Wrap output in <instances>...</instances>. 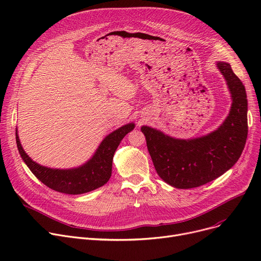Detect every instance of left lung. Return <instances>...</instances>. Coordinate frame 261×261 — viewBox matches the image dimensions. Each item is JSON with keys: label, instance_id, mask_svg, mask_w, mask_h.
I'll return each mask as SVG.
<instances>
[{"label": "left lung", "instance_id": "8db88e82", "mask_svg": "<svg viewBox=\"0 0 261 261\" xmlns=\"http://www.w3.org/2000/svg\"><path fill=\"white\" fill-rule=\"evenodd\" d=\"M231 94L230 112L218 130L195 140H175L142 127L147 148L161 179L188 189L206 184L235 165L248 138V99L241 80L226 62H218Z\"/></svg>", "mask_w": 261, "mask_h": 261}]
</instances>
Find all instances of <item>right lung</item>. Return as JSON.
<instances>
[{
	"instance_id": "1",
	"label": "right lung",
	"mask_w": 261,
	"mask_h": 261,
	"mask_svg": "<svg viewBox=\"0 0 261 261\" xmlns=\"http://www.w3.org/2000/svg\"><path fill=\"white\" fill-rule=\"evenodd\" d=\"M133 129L134 123H128L109 134L87 164L79 168L67 170L40 166L25 153L19 141L18 133H16V140L23 161L37 179L59 193L81 195L98 188L109 181L112 172V161L115 150L125 135Z\"/></svg>"
}]
</instances>
